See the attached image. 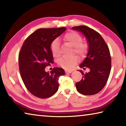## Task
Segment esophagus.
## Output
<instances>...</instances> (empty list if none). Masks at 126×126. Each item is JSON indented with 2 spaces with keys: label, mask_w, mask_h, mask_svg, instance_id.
Listing matches in <instances>:
<instances>
[{
  "label": "esophagus",
  "mask_w": 126,
  "mask_h": 126,
  "mask_svg": "<svg viewBox=\"0 0 126 126\" xmlns=\"http://www.w3.org/2000/svg\"><path fill=\"white\" fill-rule=\"evenodd\" d=\"M65 73H71L73 71H72V70H68V69H66L65 70Z\"/></svg>",
  "instance_id": "34e87169"
}]
</instances>
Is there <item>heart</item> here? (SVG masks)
<instances>
[{
    "mask_svg": "<svg viewBox=\"0 0 126 126\" xmlns=\"http://www.w3.org/2000/svg\"><path fill=\"white\" fill-rule=\"evenodd\" d=\"M63 39L67 42L73 48L74 52L78 55L82 56L86 53L87 48V44L82 43V38L81 35L75 32H69L65 34ZM50 49L53 56L58 57L60 54L59 49V42L57 39H54L52 42ZM78 61L77 57L75 55L71 57H62L59 59V64L65 69H69L73 68L76 64Z\"/></svg>",
    "mask_w": 126,
    "mask_h": 126,
    "instance_id": "heart-1",
    "label": "heart"
}]
</instances>
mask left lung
I'll list each match as a JSON object with an SVG mask.
<instances>
[{
  "instance_id": "8db88e82",
  "label": "left lung",
  "mask_w": 126,
  "mask_h": 126,
  "mask_svg": "<svg viewBox=\"0 0 126 126\" xmlns=\"http://www.w3.org/2000/svg\"><path fill=\"white\" fill-rule=\"evenodd\" d=\"M72 29L82 33L86 38L88 46L86 57L79 65L88 73L82 74L80 81L76 83L78 92L84 95H93L99 92L105 86L111 68V58L109 48L99 34L93 29L84 25L76 26Z\"/></svg>"
}]
</instances>
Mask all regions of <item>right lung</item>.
<instances>
[{"mask_svg":"<svg viewBox=\"0 0 126 126\" xmlns=\"http://www.w3.org/2000/svg\"><path fill=\"white\" fill-rule=\"evenodd\" d=\"M65 30L38 29L25 40L20 49L18 61L21 77L28 90L39 98L54 94L58 89L59 77L65 74L61 68H54L50 72H46L45 68L53 63L51 43Z\"/></svg>","mask_w":126,"mask_h":126,"instance_id":"1","label":"right lung"}]
</instances>
